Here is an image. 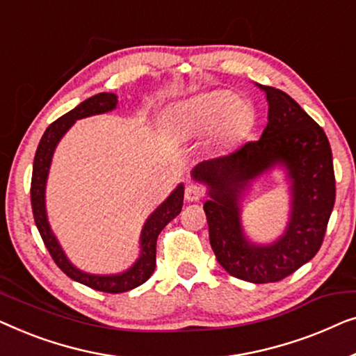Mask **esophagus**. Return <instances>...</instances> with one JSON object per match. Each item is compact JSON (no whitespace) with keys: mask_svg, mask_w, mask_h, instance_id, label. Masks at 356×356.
<instances>
[{"mask_svg":"<svg viewBox=\"0 0 356 356\" xmlns=\"http://www.w3.org/2000/svg\"><path fill=\"white\" fill-rule=\"evenodd\" d=\"M204 197V190L197 184H188L185 188V200L187 202H200Z\"/></svg>","mask_w":356,"mask_h":356,"instance_id":"34e87169","label":"esophagus"}]
</instances>
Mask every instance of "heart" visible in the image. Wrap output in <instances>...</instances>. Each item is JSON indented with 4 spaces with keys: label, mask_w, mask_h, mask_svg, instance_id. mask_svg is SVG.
<instances>
[{
    "label": "heart",
    "mask_w": 356,
    "mask_h": 356,
    "mask_svg": "<svg viewBox=\"0 0 356 356\" xmlns=\"http://www.w3.org/2000/svg\"><path fill=\"white\" fill-rule=\"evenodd\" d=\"M254 124L253 106L229 88H216L174 103L168 111V130L177 140H193L209 132L216 149H227Z\"/></svg>",
    "instance_id": "1"
}]
</instances>
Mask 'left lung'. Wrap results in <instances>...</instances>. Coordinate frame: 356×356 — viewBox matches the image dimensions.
<instances>
[{
    "mask_svg": "<svg viewBox=\"0 0 356 356\" xmlns=\"http://www.w3.org/2000/svg\"><path fill=\"white\" fill-rule=\"evenodd\" d=\"M257 87L268 102V126L259 140L198 163L190 174L207 187L203 209L219 264L230 276L266 284L290 276L318 253L334 208L335 179L324 130L282 90ZM274 168L283 169L289 187L288 226L273 243L258 244L244 232L241 203Z\"/></svg>",
    "mask_w": 356,
    "mask_h": 356,
    "instance_id": "1",
    "label": "left lung"
}]
</instances>
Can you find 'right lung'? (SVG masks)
<instances>
[{
  "label": "right lung",
  "mask_w": 356,
  "mask_h": 356,
  "mask_svg": "<svg viewBox=\"0 0 356 356\" xmlns=\"http://www.w3.org/2000/svg\"><path fill=\"white\" fill-rule=\"evenodd\" d=\"M116 108V95L103 92L95 95L92 98H87L85 102L77 104L72 111L66 113L58 121H54L51 126H48L42 140H40L37 153H35L32 187H30L35 224H37V229L40 235H42L44 247L48 248L54 263L71 279L87 285V287L108 293H122L147 282L149 276L153 274L154 268H156L158 235L166 227L168 222H171L177 216L184 204V184H179L172 190L171 195L147 218V221H145L142 227V232H140V254L132 266H129L126 271L118 274L85 273L82 269H79L76 264H72L71 259L67 258V254L64 253L61 243H59L58 237L51 230V226H49L47 213V182L54 149H56L58 143L61 142V138L66 135L67 130L79 119L114 111Z\"/></svg>",
  "instance_id": "1"
}]
</instances>
